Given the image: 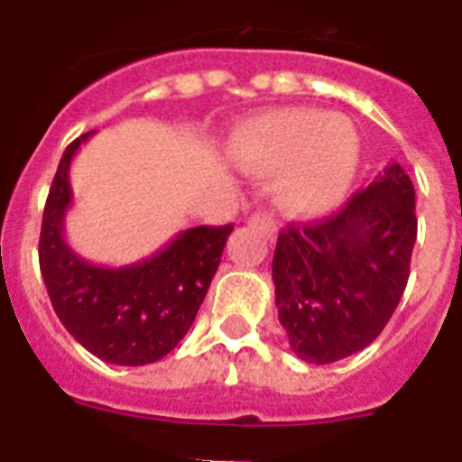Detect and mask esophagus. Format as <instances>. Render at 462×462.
I'll list each match as a JSON object with an SVG mask.
<instances>
[{
	"label": "esophagus",
	"mask_w": 462,
	"mask_h": 462,
	"mask_svg": "<svg viewBox=\"0 0 462 462\" xmlns=\"http://www.w3.org/2000/svg\"><path fill=\"white\" fill-rule=\"evenodd\" d=\"M250 224H252V226L259 228L261 234L266 236L268 240H275L277 226H275V222H273V217H271V215H268V212L256 210L254 215H252V217H250Z\"/></svg>",
	"instance_id": "esophagus-1"
}]
</instances>
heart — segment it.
Returning a JSON list of instances; mask_svg holds the SVG:
<instances>
[{"label": "heart", "instance_id": "heart-1", "mask_svg": "<svg viewBox=\"0 0 462 462\" xmlns=\"http://www.w3.org/2000/svg\"><path fill=\"white\" fill-rule=\"evenodd\" d=\"M356 126L349 117L314 108L263 113L231 141V157L252 175L275 171L277 203L289 215L314 217L342 201L358 166Z\"/></svg>", "mask_w": 462, "mask_h": 462}]
</instances>
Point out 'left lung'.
Returning a JSON list of instances; mask_svg holds the SVG:
<instances>
[{
	"label": "left lung",
	"instance_id": "1",
	"mask_svg": "<svg viewBox=\"0 0 462 462\" xmlns=\"http://www.w3.org/2000/svg\"><path fill=\"white\" fill-rule=\"evenodd\" d=\"M414 203L410 175L391 162L336 215L282 231L273 256L275 305L300 361L352 356L389 324L410 277Z\"/></svg>",
	"mask_w": 462,
	"mask_h": 462
}]
</instances>
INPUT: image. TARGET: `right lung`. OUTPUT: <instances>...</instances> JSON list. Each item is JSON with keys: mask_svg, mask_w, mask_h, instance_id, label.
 <instances>
[{"mask_svg": "<svg viewBox=\"0 0 462 462\" xmlns=\"http://www.w3.org/2000/svg\"><path fill=\"white\" fill-rule=\"evenodd\" d=\"M89 136L76 138L57 166L41 224V275L60 321L89 354L116 365H148L191 328L234 226L187 228L129 266L83 259L64 238V219L73 203L69 169Z\"/></svg>", "mask_w": 462, "mask_h": 462, "instance_id": "obj_1", "label": "right lung"}]
</instances>
